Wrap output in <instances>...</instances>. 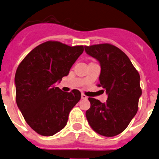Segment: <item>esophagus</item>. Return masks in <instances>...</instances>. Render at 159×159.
Listing matches in <instances>:
<instances>
[{
	"instance_id": "obj_1",
	"label": "esophagus",
	"mask_w": 159,
	"mask_h": 159,
	"mask_svg": "<svg viewBox=\"0 0 159 159\" xmlns=\"http://www.w3.org/2000/svg\"><path fill=\"white\" fill-rule=\"evenodd\" d=\"M81 98L84 100H86V99H88V97H87L85 94H84V93H82V94H81Z\"/></svg>"
}]
</instances>
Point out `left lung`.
Listing matches in <instances>:
<instances>
[{"label":"left lung","instance_id":"obj_1","mask_svg":"<svg viewBox=\"0 0 159 159\" xmlns=\"http://www.w3.org/2000/svg\"><path fill=\"white\" fill-rule=\"evenodd\" d=\"M84 49L99 61L101 71L98 86L108 94L105 103L88 98L91 107L86 111L87 120L98 134L116 136L126 129L138 110L142 94L139 74L128 56L113 45L86 46Z\"/></svg>","mask_w":159,"mask_h":159}]
</instances>
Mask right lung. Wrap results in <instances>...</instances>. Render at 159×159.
Returning <instances> with one entry per match:
<instances>
[{
	"label": "right lung",
	"mask_w": 159,
	"mask_h": 159,
	"mask_svg": "<svg viewBox=\"0 0 159 159\" xmlns=\"http://www.w3.org/2000/svg\"><path fill=\"white\" fill-rule=\"evenodd\" d=\"M84 51L47 41L34 48L20 63L15 74L16 101L25 120L38 134L51 136L66 126L68 114L81 99V92H64L56 83L69 73Z\"/></svg>",
	"instance_id": "add662e5"
}]
</instances>
